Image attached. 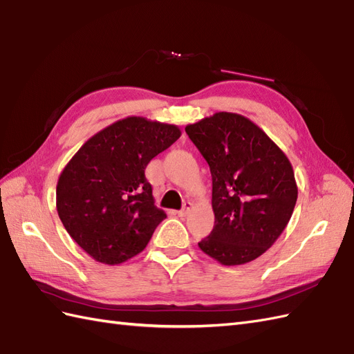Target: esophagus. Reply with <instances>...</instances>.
<instances>
[{
    "mask_svg": "<svg viewBox=\"0 0 354 354\" xmlns=\"http://www.w3.org/2000/svg\"><path fill=\"white\" fill-rule=\"evenodd\" d=\"M192 208H193V203H192V202H185L183 209L178 211V216H179V217H185V216L188 214V212L192 211Z\"/></svg>",
    "mask_w": 354,
    "mask_h": 354,
    "instance_id": "obj_1",
    "label": "esophagus"
}]
</instances>
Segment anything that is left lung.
Returning <instances> with one entry per match:
<instances>
[{"instance_id":"left-lung-1","label":"left lung","mask_w":354,"mask_h":354,"mask_svg":"<svg viewBox=\"0 0 354 354\" xmlns=\"http://www.w3.org/2000/svg\"><path fill=\"white\" fill-rule=\"evenodd\" d=\"M212 176L214 227L199 248L221 266H241L274 244L297 202L288 157L258 125L220 111L185 127Z\"/></svg>"}]
</instances>
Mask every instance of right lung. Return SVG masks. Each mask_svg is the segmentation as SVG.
<instances>
[{
  "label": "right lung",
  "mask_w": 354,
  "mask_h": 354,
  "mask_svg": "<svg viewBox=\"0 0 354 354\" xmlns=\"http://www.w3.org/2000/svg\"><path fill=\"white\" fill-rule=\"evenodd\" d=\"M180 137L176 125L131 116L80 147L57 183V212L95 261L118 266L142 252L166 212L155 207L145 169Z\"/></svg>",
  "instance_id": "right-lung-1"
}]
</instances>
